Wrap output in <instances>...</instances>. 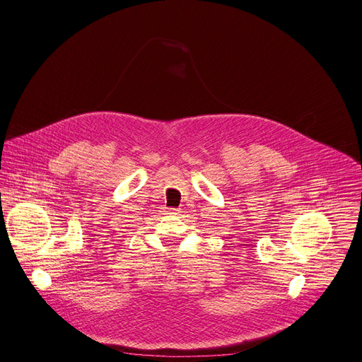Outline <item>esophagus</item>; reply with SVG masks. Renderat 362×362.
Here are the masks:
<instances>
[{
	"label": "esophagus",
	"mask_w": 362,
	"mask_h": 362,
	"mask_svg": "<svg viewBox=\"0 0 362 362\" xmlns=\"http://www.w3.org/2000/svg\"><path fill=\"white\" fill-rule=\"evenodd\" d=\"M170 214H175V216H177V214H180V210H179V208H171V210H170Z\"/></svg>",
	"instance_id": "obj_1"
}]
</instances>
